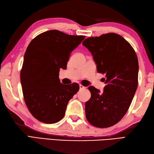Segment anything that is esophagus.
I'll return each instance as SVG.
<instances>
[{"label":"esophagus","mask_w":154,"mask_h":154,"mask_svg":"<svg viewBox=\"0 0 154 154\" xmlns=\"http://www.w3.org/2000/svg\"><path fill=\"white\" fill-rule=\"evenodd\" d=\"M79 88H80V90H81V89H84L85 87L84 86H83L82 85H79Z\"/></svg>","instance_id":"obj_1"}]
</instances>
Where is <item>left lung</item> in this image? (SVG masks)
Masks as SVG:
<instances>
[{
	"label": "left lung",
	"mask_w": 154,
	"mask_h": 154,
	"mask_svg": "<svg viewBox=\"0 0 154 154\" xmlns=\"http://www.w3.org/2000/svg\"><path fill=\"white\" fill-rule=\"evenodd\" d=\"M93 55L98 73L106 75L104 91L89 87L85 103L87 120L98 128L112 126L128 110L138 87V61L133 48L115 33L91 37L83 42Z\"/></svg>",
	"instance_id": "8db88e82"
}]
</instances>
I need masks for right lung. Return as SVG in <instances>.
<instances>
[{
    "mask_svg": "<svg viewBox=\"0 0 154 154\" xmlns=\"http://www.w3.org/2000/svg\"><path fill=\"white\" fill-rule=\"evenodd\" d=\"M85 38L52 30L39 34L28 45L20 81L26 104L40 122L53 124L63 119L68 102L79 91L77 83L62 84L59 73L61 68L66 69L71 51Z\"/></svg>",
    "mask_w": 154,
    "mask_h": 154,
    "instance_id": "right-lung-1",
    "label": "right lung"
}]
</instances>
